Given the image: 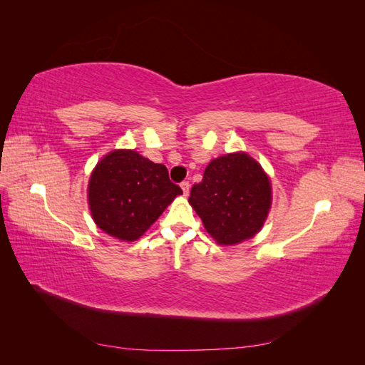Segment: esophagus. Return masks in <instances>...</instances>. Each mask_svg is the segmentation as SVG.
Wrapping results in <instances>:
<instances>
[{
  "mask_svg": "<svg viewBox=\"0 0 365 365\" xmlns=\"http://www.w3.org/2000/svg\"><path fill=\"white\" fill-rule=\"evenodd\" d=\"M181 189H182L184 196L189 195V190H190V184H189V181H182V182H181Z\"/></svg>",
  "mask_w": 365,
  "mask_h": 365,
  "instance_id": "esophagus-1",
  "label": "esophagus"
}]
</instances>
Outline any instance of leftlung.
<instances>
[{
  "instance_id": "1",
  "label": "left lung",
  "mask_w": 365,
  "mask_h": 365,
  "mask_svg": "<svg viewBox=\"0 0 365 365\" xmlns=\"http://www.w3.org/2000/svg\"><path fill=\"white\" fill-rule=\"evenodd\" d=\"M189 202L220 245L252 237L271 207L267 173L247 153H228L207 165L202 181L190 190Z\"/></svg>"
}]
</instances>
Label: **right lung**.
<instances>
[{"label": "right lung", "mask_w": 365, "mask_h": 365, "mask_svg": "<svg viewBox=\"0 0 365 365\" xmlns=\"http://www.w3.org/2000/svg\"><path fill=\"white\" fill-rule=\"evenodd\" d=\"M181 193L164 164L152 163L135 150L109 153L96 165L88 185V201L98 228L129 242L145 233Z\"/></svg>", "instance_id": "obj_1"}]
</instances>
